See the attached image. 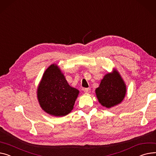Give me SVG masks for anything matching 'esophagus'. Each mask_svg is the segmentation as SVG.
<instances>
[{"label": "esophagus", "mask_w": 156, "mask_h": 156, "mask_svg": "<svg viewBox=\"0 0 156 156\" xmlns=\"http://www.w3.org/2000/svg\"><path fill=\"white\" fill-rule=\"evenodd\" d=\"M83 91H84V92L86 93H89L90 92V88H84V89H83Z\"/></svg>", "instance_id": "1"}]
</instances>
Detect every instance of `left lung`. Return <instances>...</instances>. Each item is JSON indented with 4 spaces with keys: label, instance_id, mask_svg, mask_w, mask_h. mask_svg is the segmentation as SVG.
<instances>
[{
    "label": "left lung",
    "instance_id": "obj_1",
    "mask_svg": "<svg viewBox=\"0 0 156 156\" xmlns=\"http://www.w3.org/2000/svg\"><path fill=\"white\" fill-rule=\"evenodd\" d=\"M126 92L125 81L116 69L103 76L99 87L95 89L99 103L107 108L120 104L125 98Z\"/></svg>",
    "mask_w": 156,
    "mask_h": 156
}]
</instances>
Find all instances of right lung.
<instances>
[{
  "mask_svg": "<svg viewBox=\"0 0 156 156\" xmlns=\"http://www.w3.org/2000/svg\"><path fill=\"white\" fill-rule=\"evenodd\" d=\"M80 91L71 87L56 64L44 71L37 88L41 108L51 116L63 117L73 109Z\"/></svg>",
  "mask_w": 156,
  "mask_h": 156,
  "instance_id": "obj_1",
  "label": "right lung"
}]
</instances>
